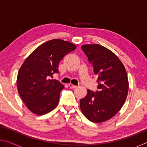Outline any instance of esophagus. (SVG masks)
Returning <instances> with one entry per match:
<instances>
[{
	"label": "esophagus",
	"mask_w": 147,
	"mask_h": 147,
	"mask_svg": "<svg viewBox=\"0 0 147 147\" xmlns=\"http://www.w3.org/2000/svg\"><path fill=\"white\" fill-rule=\"evenodd\" d=\"M69 88H72V89H74V88H77V86L73 85V84H69Z\"/></svg>",
	"instance_id": "1"
}]
</instances>
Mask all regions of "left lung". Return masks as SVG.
Wrapping results in <instances>:
<instances>
[{"instance_id": "1", "label": "left lung", "mask_w": 147, "mask_h": 147, "mask_svg": "<svg viewBox=\"0 0 147 147\" xmlns=\"http://www.w3.org/2000/svg\"><path fill=\"white\" fill-rule=\"evenodd\" d=\"M97 76V90L88 89L80 99L81 110L93 123H102L116 115L123 106L128 91L126 69L113 52L100 45L81 47Z\"/></svg>"}]
</instances>
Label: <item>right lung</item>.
<instances>
[{"label":"right lung","instance_id":"1","mask_svg":"<svg viewBox=\"0 0 147 147\" xmlns=\"http://www.w3.org/2000/svg\"><path fill=\"white\" fill-rule=\"evenodd\" d=\"M75 49L70 42L55 39L41 45L25 59L17 85L20 96L32 112L44 115L58 105L64 86L51 78L59 73L58 65L64 56Z\"/></svg>","mask_w":147,"mask_h":147}]
</instances>
